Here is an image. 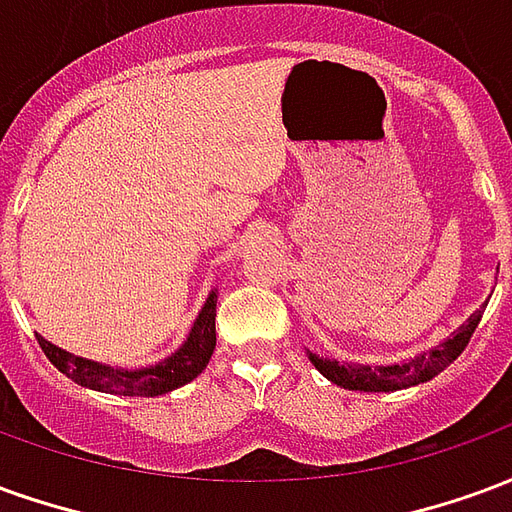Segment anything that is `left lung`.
<instances>
[{
	"label": "left lung",
	"mask_w": 512,
	"mask_h": 512,
	"mask_svg": "<svg viewBox=\"0 0 512 512\" xmlns=\"http://www.w3.org/2000/svg\"><path fill=\"white\" fill-rule=\"evenodd\" d=\"M483 318V310L469 315V321L463 323L458 332H452L444 343L430 348L425 354H417L414 359H406L400 365H348V362H334V359H323V356L310 354V362L332 384L343 386V389H359V392H395V389H406V386L425 384L430 378H436L441 370L463 354V348L472 340L477 323Z\"/></svg>",
	"instance_id": "left-lung-1"
}]
</instances>
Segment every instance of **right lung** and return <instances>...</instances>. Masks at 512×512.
<instances>
[{"mask_svg":"<svg viewBox=\"0 0 512 512\" xmlns=\"http://www.w3.org/2000/svg\"><path fill=\"white\" fill-rule=\"evenodd\" d=\"M38 343L43 348V354L49 356L51 365L57 367L60 373L73 378L76 384L90 386L95 392L126 397L167 395L172 389L194 381L205 370V365L211 362L213 348H216V290H211V296L202 304L186 343L158 365L139 367V370H117V367L101 365V362H93V359L68 354V351H62V348L43 340V337H38Z\"/></svg>","mask_w":512,"mask_h":512,"instance_id":"add662e5","label":"right lung"}]
</instances>
